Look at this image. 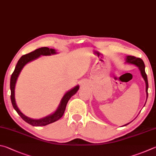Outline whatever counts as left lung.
Listing matches in <instances>:
<instances>
[{
  "mask_svg": "<svg viewBox=\"0 0 156 156\" xmlns=\"http://www.w3.org/2000/svg\"><path fill=\"white\" fill-rule=\"evenodd\" d=\"M125 60H126L125 63H127V64H129L135 65L139 68V70H140L141 75H142V76H143V78L144 79V81H145L146 94H147V97H148V88H149V86H148V80H147V74L145 73V66H144V62L140 58H137V57H133V56H131V55H128V56L125 57ZM145 103H146V102H145ZM130 122H128V123L124 125L123 126L127 125L128 124H129Z\"/></svg>",
  "mask_w": 156,
  "mask_h": 156,
  "instance_id": "left-lung-1",
  "label": "left lung"
}]
</instances>
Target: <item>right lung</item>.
I'll return each mask as SVG.
<instances>
[{"mask_svg": "<svg viewBox=\"0 0 156 156\" xmlns=\"http://www.w3.org/2000/svg\"><path fill=\"white\" fill-rule=\"evenodd\" d=\"M56 53V51L53 48H49L48 47H42L37 48L36 50L32 51L28 54L23 55L20 57V59L18 60L17 64L16 66L14 71H13L12 76H11V101H12L13 107L14 108V110L17 112L19 116H20L24 121L31 125H33V126H45L46 125L52 123V122H54L57 121V120H59L64 113L65 109L66 107L68 101H69V99L74 94H76V92L78 91L79 89H80V86L77 85L75 87H74L73 88L70 90H68L67 92H66L64 97H62V99L61 100V101H60L59 105H58V108H57V110L55 111L53 114H51L48 116H46L40 119H33L29 118V117L23 114L21 112L20 110H19L17 105H16L15 99V87L16 81H17L18 77L19 75H20L21 70H23V68L27 63L38 58V57H40L41 55H54Z\"/></svg>", "mask_w": 156, "mask_h": 156, "instance_id": "add662e5", "label": "right lung"}]
</instances>
